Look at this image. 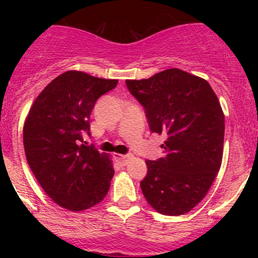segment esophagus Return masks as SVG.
Listing matches in <instances>:
<instances>
[{
  "mask_svg": "<svg viewBox=\"0 0 258 258\" xmlns=\"http://www.w3.org/2000/svg\"><path fill=\"white\" fill-rule=\"evenodd\" d=\"M115 158H116V160L120 162V164L126 165L127 161H128V160L132 158V155H130V154H127V155H121V154H115Z\"/></svg>",
  "mask_w": 258,
  "mask_h": 258,
  "instance_id": "esophagus-1",
  "label": "esophagus"
}]
</instances>
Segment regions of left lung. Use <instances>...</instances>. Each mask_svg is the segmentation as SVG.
<instances>
[{"mask_svg": "<svg viewBox=\"0 0 258 258\" xmlns=\"http://www.w3.org/2000/svg\"><path fill=\"white\" fill-rule=\"evenodd\" d=\"M143 105L152 132L166 135L164 158L147 160L141 188L159 214L180 216L205 198L222 164L224 115L206 80L167 69L149 79L126 80Z\"/></svg>", "mask_w": 258, "mask_h": 258, "instance_id": "obj_1", "label": "left lung"}]
</instances>
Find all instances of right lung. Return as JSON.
Wrapping results in <instances>:
<instances>
[{
	"instance_id": "add662e5",
	"label": "right lung",
	"mask_w": 258,
	"mask_h": 258,
	"mask_svg": "<svg viewBox=\"0 0 258 258\" xmlns=\"http://www.w3.org/2000/svg\"><path fill=\"white\" fill-rule=\"evenodd\" d=\"M117 80L70 70L49 82L31 105L23 128L26 160L44 193L69 211H84L105 198L114 176L108 154L86 146L90 116Z\"/></svg>"
}]
</instances>
